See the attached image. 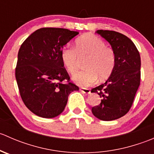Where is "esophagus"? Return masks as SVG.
<instances>
[{"label": "esophagus", "mask_w": 154, "mask_h": 154, "mask_svg": "<svg viewBox=\"0 0 154 154\" xmlns=\"http://www.w3.org/2000/svg\"><path fill=\"white\" fill-rule=\"evenodd\" d=\"M80 90L83 93H85V94H90V91H90L89 88H83V87H81V88H80Z\"/></svg>", "instance_id": "1"}]
</instances>
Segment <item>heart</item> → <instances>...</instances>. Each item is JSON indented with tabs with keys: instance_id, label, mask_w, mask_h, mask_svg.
Masks as SVG:
<instances>
[{
	"instance_id": "obj_1",
	"label": "heart",
	"mask_w": 154,
	"mask_h": 154,
	"mask_svg": "<svg viewBox=\"0 0 154 154\" xmlns=\"http://www.w3.org/2000/svg\"><path fill=\"white\" fill-rule=\"evenodd\" d=\"M86 57L83 71L73 77L74 82L88 86L96 81L104 80L112 73L116 65V55L112 48L106 46L103 40L92 34H85L76 39L74 49L65 47L60 53L63 66L70 74L77 71L79 59Z\"/></svg>"
}]
</instances>
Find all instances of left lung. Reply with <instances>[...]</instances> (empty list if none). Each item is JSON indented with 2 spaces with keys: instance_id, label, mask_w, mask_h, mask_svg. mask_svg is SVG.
<instances>
[{
  "instance_id": "obj_1",
  "label": "left lung",
  "mask_w": 154,
  "mask_h": 154,
  "mask_svg": "<svg viewBox=\"0 0 154 154\" xmlns=\"http://www.w3.org/2000/svg\"><path fill=\"white\" fill-rule=\"evenodd\" d=\"M96 32L111 45L116 65L108 80L91 89L102 98L91 112L100 120H116L128 112L140 85V54L134 43L120 32L103 29Z\"/></svg>"
}]
</instances>
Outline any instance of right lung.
Segmentation results:
<instances>
[{
  "label": "right lung",
  "mask_w": 154,
  "mask_h": 154,
  "mask_svg": "<svg viewBox=\"0 0 154 154\" xmlns=\"http://www.w3.org/2000/svg\"><path fill=\"white\" fill-rule=\"evenodd\" d=\"M77 34L64 28H40L18 51L15 78L20 94L25 106L39 117L51 119L61 114L70 93L79 90L70 82L60 58L62 49Z\"/></svg>",
  "instance_id": "1"
}]
</instances>
